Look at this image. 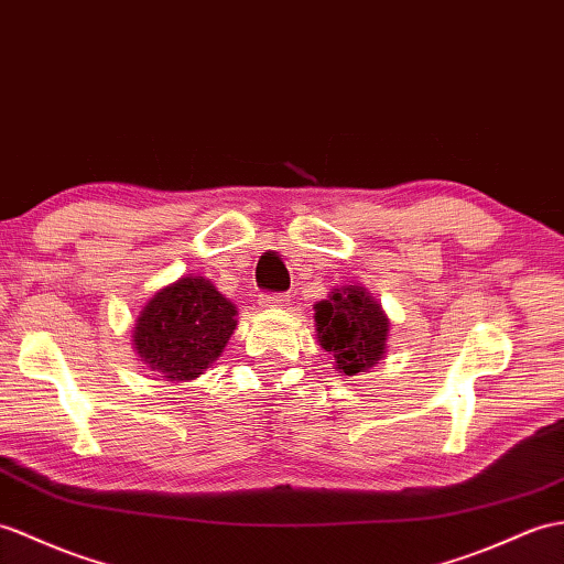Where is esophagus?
<instances>
[{"label": "esophagus", "instance_id": "1", "mask_svg": "<svg viewBox=\"0 0 564 564\" xmlns=\"http://www.w3.org/2000/svg\"><path fill=\"white\" fill-rule=\"evenodd\" d=\"M259 305L261 307H283V305H288V295H283V293H267V295L259 297Z\"/></svg>", "mask_w": 564, "mask_h": 564}]
</instances>
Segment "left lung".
I'll return each instance as SVG.
<instances>
[{"label": "left lung", "instance_id": "obj_1", "mask_svg": "<svg viewBox=\"0 0 564 564\" xmlns=\"http://www.w3.org/2000/svg\"><path fill=\"white\" fill-rule=\"evenodd\" d=\"M314 322L319 346L348 377L375 368L387 352L389 319L362 285L334 288L329 297L314 305Z\"/></svg>", "mask_w": 564, "mask_h": 564}]
</instances>
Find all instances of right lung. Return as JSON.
Wrapping results in <instances>:
<instances>
[{
  "label": "right lung",
  "instance_id": "obj_1",
  "mask_svg": "<svg viewBox=\"0 0 564 564\" xmlns=\"http://www.w3.org/2000/svg\"><path fill=\"white\" fill-rule=\"evenodd\" d=\"M235 305L204 276H185L161 288L134 326V348L151 370L170 382L204 375L238 326Z\"/></svg>",
  "mask_w": 564,
  "mask_h": 564
}]
</instances>
